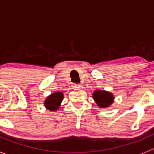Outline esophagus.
Masks as SVG:
<instances>
[{"mask_svg":"<svg viewBox=\"0 0 154 154\" xmlns=\"http://www.w3.org/2000/svg\"><path fill=\"white\" fill-rule=\"evenodd\" d=\"M73 87H74V88H80V84H76V83H73Z\"/></svg>","mask_w":154,"mask_h":154,"instance_id":"34e87169","label":"esophagus"}]
</instances>
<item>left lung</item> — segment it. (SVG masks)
Here are the masks:
<instances>
[{"label": "left lung", "mask_w": 154, "mask_h": 154, "mask_svg": "<svg viewBox=\"0 0 154 154\" xmlns=\"http://www.w3.org/2000/svg\"><path fill=\"white\" fill-rule=\"evenodd\" d=\"M93 98L99 107L106 108L113 103L114 97L112 94L104 90H98L93 93Z\"/></svg>", "instance_id": "left-lung-1"}]
</instances>
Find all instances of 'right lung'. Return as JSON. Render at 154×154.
<instances>
[{
  "label": "right lung",
  "instance_id": "add662e5",
  "mask_svg": "<svg viewBox=\"0 0 154 154\" xmlns=\"http://www.w3.org/2000/svg\"><path fill=\"white\" fill-rule=\"evenodd\" d=\"M63 99V92H55L51 94L45 101V105L48 109L51 111H55L60 106Z\"/></svg>",
  "mask_w": 154,
  "mask_h": 154
}]
</instances>
